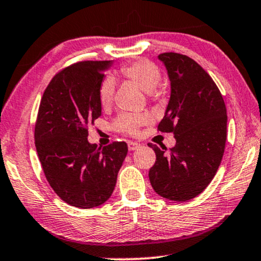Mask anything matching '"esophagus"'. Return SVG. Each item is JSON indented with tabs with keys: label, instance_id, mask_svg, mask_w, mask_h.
<instances>
[{
	"label": "esophagus",
	"instance_id": "1",
	"mask_svg": "<svg viewBox=\"0 0 261 261\" xmlns=\"http://www.w3.org/2000/svg\"><path fill=\"white\" fill-rule=\"evenodd\" d=\"M139 147H140V144H139V142L128 141V149H129V151H134V149H138Z\"/></svg>",
	"mask_w": 261,
	"mask_h": 261
}]
</instances>
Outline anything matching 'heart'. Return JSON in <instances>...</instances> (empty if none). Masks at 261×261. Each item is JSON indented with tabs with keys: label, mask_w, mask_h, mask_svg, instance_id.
Masks as SVG:
<instances>
[{
	"label": "heart",
	"mask_w": 261,
	"mask_h": 261,
	"mask_svg": "<svg viewBox=\"0 0 261 261\" xmlns=\"http://www.w3.org/2000/svg\"><path fill=\"white\" fill-rule=\"evenodd\" d=\"M120 74L124 80L133 82L144 91L151 92L154 99H159L163 94L158 87L162 80V71L152 60L140 58L124 64L121 66ZM114 92H115V82L112 77H106L101 82L98 89V97L102 107H109L112 105ZM153 117L149 113L121 114L115 122V128L122 133L137 135L140 128L145 124L151 123Z\"/></svg>",
	"instance_id": "b5f03b06"
}]
</instances>
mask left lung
I'll use <instances>...</instances> for the list:
<instances>
[{"instance_id": "1", "label": "left lung", "mask_w": 261, "mask_h": 261, "mask_svg": "<svg viewBox=\"0 0 261 261\" xmlns=\"http://www.w3.org/2000/svg\"><path fill=\"white\" fill-rule=\"evenodd\" d=\"M171 81V97L158 130L173 133L174 147L148 144L155 152L148 177L156 194L184 202L208 187L222 160L227 139V109L209 73L190 57L159 55Z\"/></svg>"}]
</instances>
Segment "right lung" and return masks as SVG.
<instances>
[{"label":"right lung","instance_id":"obj_1","mask_svg":"<svg viewBox=\"0 0 261 261\" xmlns=\"http://www.w3.org/2000/svg\"><path fill=\"white\" fill-rule=\"evenodd\" d=\"M112 60H85L60 70L42 95L34 128L46 179L67 204L89 209L112 196L126 158L124 141L105 147L88 141L101 116L98 89Z\"/></svg>","mask_w":261,"mask_h":261}]
</instances>
